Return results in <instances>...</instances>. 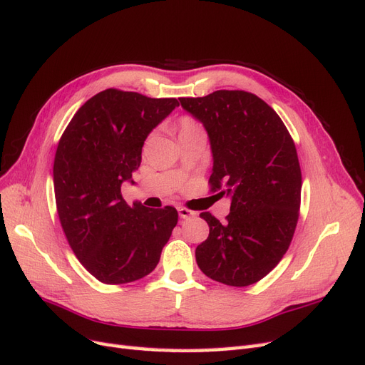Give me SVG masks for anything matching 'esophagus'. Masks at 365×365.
Returning <instances> with one entry per match:
<instances>
[{"mask_svg":"<svg viewBox=\"0 0 365 365\" xmlns=\"http://www.w3.org/2000/svg\"><path fill=\"white\" fill-rule=\"evenodd\" d=\"M178 213H180L181 219H189V217H193L196 215L195 212H192V210H187L184 207H178Z\"/></svg>","mask_w":365,"mask_h":365,"instance_id":"esophagus-1","label":"esophagus"}]
</instances>
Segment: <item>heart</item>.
<instances>
[{
    "instance_id": "1",
    "label": "heart",
    "mask_w": 365,
    "mask_h": 365,
    "mask_svg": "<svg viewBox=\"0 0 365 365\" xmlns=\"http://www.w3.org/2000/svg\"><path fill=\"white\" fill-rule=\"evenodd\" d=\"M190 128H196V125L193 123V121L189 120V118L182 120V129H190ZM182 129H181V130H182Z\"/></svg>"
}]
</instances>
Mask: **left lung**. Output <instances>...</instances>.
<instances>
[{"label":"left lung","mask_w":365,"mask_h":365,"mask_svg":"<svg viewBox=\"0 0 365 365\" xmlns=\"http://www.w3.org/2000/svg\"><path fill=\"white\" fill-rule=\"evenodd\" d=\"M180 102L208 135L212 190L224 185L231 201L224 224L201 213L210 235L196 247V263L216 282L250 286L277 267L294 236L302 195L295 145L277 113L251 93L219 90Z\"/></svg>","instance_id":"8db88e82"}]
</instances>
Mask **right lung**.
Wrapping results in <instances>:
<instances>
[{
	"instance_id": "obj_1",
	"label": "right lung",
	"mask_w": 365,
	"mask_h": 365,
	"mask_svg": "<svg viewBox=\"0 0 365 365\" xmlns=\"http://www.w3.org/2000/svg\"><path fill=\"white\" fill-rule=\"evenodd\" d=\"M176 106V98L111 88L85 102L61 137L53 165L58 215L76 257L98 282L146 277L178 222L173 207L129 205L121 196L148 135Z\"/></svg>"
}]
</instances>
